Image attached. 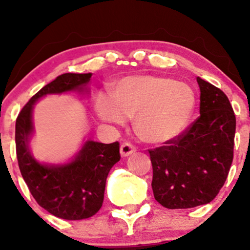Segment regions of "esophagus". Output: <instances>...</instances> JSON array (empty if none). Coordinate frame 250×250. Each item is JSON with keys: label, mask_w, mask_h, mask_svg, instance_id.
<instances>
[{"label": "esophagus", "mask_w": 250, "mask_h": 250, "mask_svg": "<svg viewBox=\"0 0 250 250\" xmlns=\"http://www.w3.org/2000/svg\"><path fill=\"white\" fill-rule=\"evenodd\" d=\"M135 150H136L135 146L131 145V143H129V142L122 143L121 148H120V151H121V155H122L123 157L129 156V155H130V154L135 153Z\"/></svg>", "instance_id": "1"}]
</instances>
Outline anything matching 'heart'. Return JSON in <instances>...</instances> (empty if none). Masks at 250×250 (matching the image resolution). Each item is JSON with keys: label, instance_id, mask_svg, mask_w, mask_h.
I'll use <instances>...</instances> for the list:
<instances>
[{"label": "heart", "instance_id": "b5f03b06", "mask_svg": "<svg viewBox=\"0 0 250 250\" xmlns=\"http://www.w3.org/2000/svg\"><path fill=\"white\" fill-rule=\"evenodd\" d=\"M196 96L185 82L156 75L129 76L116 83L111 97L100 94L96 111L108 122L134 117V128L147 143L162 145L179 137L193 116Z\"/></svg>", "mask_w": 250, "mask_h": 250}]
</instances>
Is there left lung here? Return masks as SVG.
<instances>
[{"instance_id": "8db88e82", "label": "left lung", "mask_w": 250, "mask_h": 250, "mask_svg": "<svg viewBox=\"0 0 250 250\" xmlns=\"http://www.w3.org/2000/svg\"><path fill=\"white\" fill-rule=\"evenodd\" d=\"M200 116L179 137L148 149L154 197L168 209L211 202L225 185L234 157L236 117L220 88L197 77Z\"/></svg>"}]
</instances>
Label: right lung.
I'll return each mask as SVG.
<instances>
[{"label": "right lung", "mask_w": 250, "mask_h": 250, "mask_svg": "<svg viewBox=\"0 0 250 250\" xmlns=\"http://www.w3.org/2000/svg\"><path fill=\"white\" fill-rule=\"evenodd\" d=\"M90 77V73L57 76L31 97L16 119V156L22 177L36 202L54 216L64 220L88 219L100 210L109 171L121 159L120 143L88 141L73 162L63 166L41 165L28 148L33 133L31 111L40 97L82 90Z\"/></svg>", "instance_id": "add662e5"}]
</instances>
